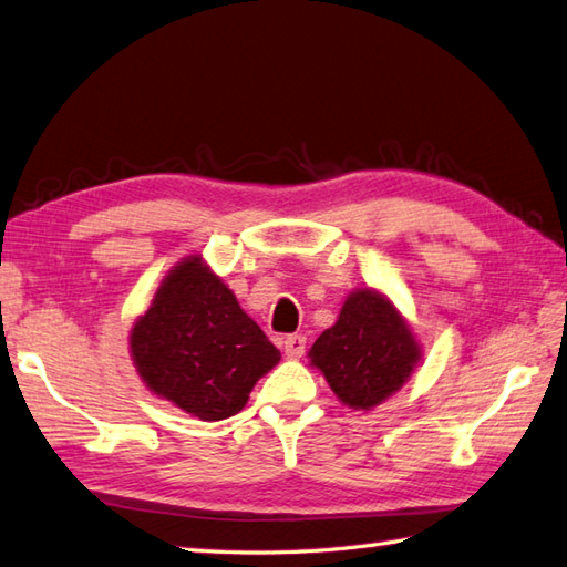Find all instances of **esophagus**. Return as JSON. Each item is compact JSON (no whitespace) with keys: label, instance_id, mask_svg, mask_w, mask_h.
<instances>
[{"label":"esophagus","instance_id":"1","mask_svg":"<svg viewBox=\"0 0 567 567\" xmlns=\"http://www.w3.org/2000/svg\"><path fill=\"white\" fill-rule=\"evenodd\" d=\"M284 351L288 359H300L306 351V337L303 334H288L284 339Z\"/></svg>","mask_w":567,"mask_h":567}]
</instances>
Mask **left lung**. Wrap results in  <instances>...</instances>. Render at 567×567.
<instances>
[{
	"instance_id": "left-lung-1",
	"label": "left lung",
	"mask_w": 567,
	"mask_h": 567,
	"mask_svg": "<svg viewBox=\"0 0 567 567\" xmlns=\"http://www.w3.org/2000/svg\"><path fill=\"white\" fill-rule=\"evenodd\" d=\"M310 359L339 400L369 410L410 379L420 349L393 303L367 288L347 298L339 320L316 339Z\"/></svg>"
}]
</instances>
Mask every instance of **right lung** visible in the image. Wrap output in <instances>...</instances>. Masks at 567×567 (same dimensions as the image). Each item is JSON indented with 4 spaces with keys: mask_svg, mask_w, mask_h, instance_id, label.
I'll use <instances>...</instances> for the list:
<instances>
[{
    "mask_svg": "<svg viewBox=\"0 0 567 567\" xmlns=\"http://www.w3.org/2000/svg\"><path fill=\"white\" fill-rule=\"evenodd\" d=\"M137 373L198 420H228L281 354L200 257L182 261L131 332Z\"/></svg>",
    "mask_w": 567,
    "mask_h": 567,
    "instance_id": "right-lung-1",
    "label": "right lung"
}]
</instances>
